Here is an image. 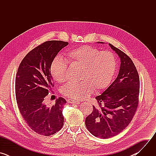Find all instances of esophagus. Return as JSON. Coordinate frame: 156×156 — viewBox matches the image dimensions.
I'll list each match as a JSON object with an SVG mask.
<instances>
[{
    "label": "esophagus",
    "instance_id": "1",
    "mask_svg": "<svg viewBox=\"0 0 156 156\" xmlns=\"http://www.w3.org/2000/svg\"><path fill=\"white\" fill-rule=\"evenodd\" d=\"M68 102L69 103H70V104H80L81 102L80 101H75V100H73V99H68Z\"/></svg>",
    "mask_w": 156,
    "mask_h": 156
}]
</instances>
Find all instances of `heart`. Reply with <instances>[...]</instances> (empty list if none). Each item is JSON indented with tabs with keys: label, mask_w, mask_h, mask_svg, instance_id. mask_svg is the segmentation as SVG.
<instances>
[{
	"label": "heart",
	"mask_w": 156,
	"mask_h": 156,
	"mask_svg": "<svg viewBox=\"0 0 156 156\" xmlns=\"http://www.w3.org/2000/svg\"><path fill=\"white\" fill-rule=\"evenodd\" d=\"M66 61L81 66L78 83H69L62 90L65 96L76 100H83L90 96L94 90H104L112 81L116 69V58L110 52H100L98 49L83 46L69 51ZM67 63L62 57H57L52 62L51 73L58 83L66 80Z\"/></svg>",
	"instance_id": "b5f03b06"
}]
</instances>
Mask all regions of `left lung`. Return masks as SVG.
<instances>
[{"instance_id": "1", "label": "left lung", "mask_w": 156, "mask_h": 156, "mask_svg": "<svg viewBox=\"0 0 156 156\" xmlns=\"http://www.w3.org/2000/svg\"><path fill=\"white\" fill-rule=\"evenodd\" d=\"M108 46L120 58L119 74L107 90L96 97L99 107L93 106V111L85 120L91 134L104 139L118 135L128 125L136 110L140 93V78L133 61L112 44Z\"/></svg>"}]
</instances>
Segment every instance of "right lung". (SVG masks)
<instances>
[{
    "label": "right lung",
    "mask_w": 156,
    "mask_h": 156,
    "mask_svg": "<svg viewBox=\"0 0 156 156\" xmlns=\"http://www.w3.org/2000/svg\"><path fill=\"white\" fill-rule=\"evenodd\" d=\"M69 44L62 41H49L30 51L21 61L15 80L16 99L20 112L28 126L36 133L51 136L63 125L62 108L66 103L59 98L48 107L45 97L54 83L51 66L58 52Z\"/></svg>",
    "instance_id": "obj_1"
}]
</instances>
